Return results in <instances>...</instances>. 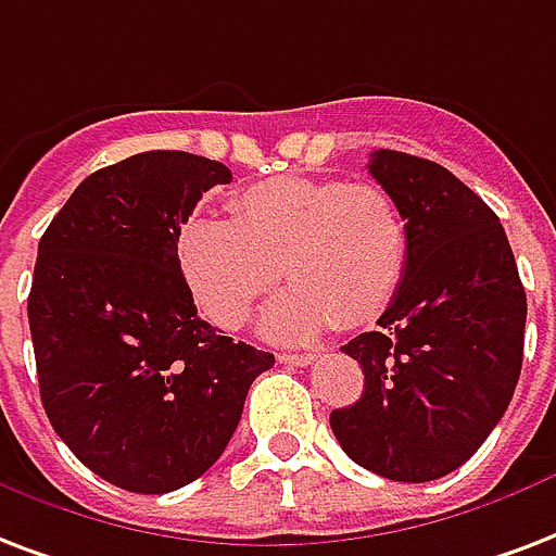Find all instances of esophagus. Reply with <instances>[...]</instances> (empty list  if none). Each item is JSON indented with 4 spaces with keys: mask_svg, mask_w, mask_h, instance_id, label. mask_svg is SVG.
Wrapping results in <instances>:
<instances>
[{
    "mask_svg": "<svg viewBox=\"0 0 556 556\" xmlns=\"http://www.w3.org/2000/svg\"><path fill=\"white\" fill-rule=\"evenodd\" d=\"M279 364H288V367H308V364L315 362V353H279L277 355Z\"/></svg>",
    "mask_w": 556,
    "mask_h": 556,
    "instance_id": "34e87169",
    "label": "esophagus"
}]
</instances>
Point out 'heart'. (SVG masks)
Here are the masks:
<instances>
[{"label":"heart","mask_w":556,"mask_h":556,"mask_svg":"<svg viewBox=\"0 0 556 556\" xmlns=\"http://www.w3.org/2000/svg\"><path fill=\"white\" fill-rule=\"evenodd\" d=\"M177 262L203 315L239 329L279 270L291 288L262 315L270 341L306 344L329 329H355L391 306L405 277L408 230L379 184L274 177L227 203V222L186 224Z\"/></svg>","instance_id":"b5f03b06"}]
</instances>
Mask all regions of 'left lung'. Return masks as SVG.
Wrapping results in <instances>:
<instances>
[{
  "label": "left lung",
  "instance_id": "obj_1",
  "mask_svg": "<svg viewBox=\"0 0 556 556\" xmlns=\"http://www.w3.org/2000/svg\"><path fill=\"white\" fill-rule=\"evenodd\" d=\"M370 175L405 218L408 262L379 329L341 346L364 393L329 422L358 466L422 484L466 464L504 417L528 300L498 215L448 168L381 148Z\"/></svg>",
  "mask_w": 556,
  "mask_h": 556
}]
</instances>
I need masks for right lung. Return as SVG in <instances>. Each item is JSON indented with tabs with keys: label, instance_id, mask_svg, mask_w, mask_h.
Returning <instances> with one entry per match:
<instances>
[{
	"label": "right lung",
	"instance_id": "add662e5",
	"mask_svg": "<svg viewBox=\"0 0 556 556\" xmlns=\"http://www.w3.org/2000/svg\"><path fill=\"white\" fill-rule=\"evenodd\" d=\"M230 168L146 151L72 192L37 248L28 326L46 417L80 464L160 495L210 469L274 355L198 317L180 227Z\"/></svg>",
	"mask_w": 556,
	"mask_h": 556
}]
</instances>
